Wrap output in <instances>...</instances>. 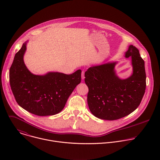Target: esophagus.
<instances>
[{
    "label": "esophagus",
    "mask_w": 160,
    "mask_h": 160,
    "mask_svg": "<svg viewBox=\"0 0 160 160\" xmlns=\"http://www.w3.org/2000/svg\"><path fill=\"white\" fill-rule=\"evenodd\" d=\"M85 78V72L83 71L82 72V80H84Z\"/></svg>",
    "instance_id": "esophagus-1"
}]
</instances>
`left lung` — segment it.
Here are the masks:
<instances>
[{
	"label": "left lung",
	"mask_w": 160,
	"mask_h": 160,
	"mask_svg": "<svg viewBox=\"0 0 160 160\" xmlns=\"http://www.w3.org/2000/svg\"><path fill=\"white\" fill-rule=\"evenodd\" d=\"M125 58H130L133 72L126 79L116 74L117 62L90 67L85 73L88 88L87 102L96 117L115 120L125 117L139 106L146 86L144 61L139 50L130 45Z\"/></svg>",
	"instance_id": "obj_1"
}]
</instances>
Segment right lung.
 Masks as SVG:
<instances>
[{
    "mask_svg": "<svg viewBox=\"0 0 160 160\" xmlns=\"http://www.w3.org/2000/svg\"><path fill=\"white\" fill-rule=\"evenodd\" d=\"M27 42L15 54L9 70L11 88L18 104L38 116H51L61 112L77 85L82 71L71 75L49 72L43 75L32 73L25 64L23 56Z\"/></svg>",
    "mask_w": 160,
    "mask_h": 160,
    "instance_id": "obj_1",
    "label": "right lung"
}]
</instances>
